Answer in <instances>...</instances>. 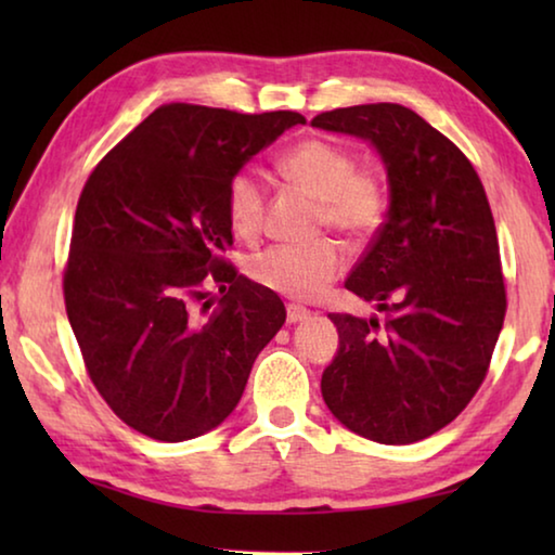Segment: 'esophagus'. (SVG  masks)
I'll use <instances>...</instances> for the list:
<instances>
[{
	"label": "esophagus",
	"instance_id": "34e87169",
	"mask_svg": "<svg viewBox=\"0 0 555 555\" xmlns=\"http://www.w3.org/2000/svg\"><path fill=\"white\" fill-rule=\"evenodd\" d=\"M308 315H311V311H308V308H304V306H298V304L286 306V321L288 323H300V321H306Z\"/></svg>",
	"mask_w": 555,
	"mask_h": 555
}]
</instances>
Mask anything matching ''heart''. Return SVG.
<instances>
[{"label":"heart","instance_id":"obj_1","mask_svg":"<svg viewBox=\"0 0 555 555\" xmlns=\"http://www.w3.org/2000/svg\"><path fill=\"white\" fill-rule=\"evenodd\" d=\"M279 173L318 198V220L350 240H364L387 218V191L374 173L357 171L345 149L306 139L279 158ZM228 215L240 234H255L264 220L267 188L251 166L234 171L228 183ZM345 255L331 240L274 244L249 259V276L291 298H315L345 271Z\"/></svg>","mask_w":555,"mask_h":555}]
</instances>
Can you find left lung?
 Returning <instances> with one entry per match:
<instances>
[{
	"label": "left lung",
	"mask_w": 555,
	"mask_h": 555,
	"mask_svg": "<svg viewBox=\"0 0 555 555\" xmlns=\"http://www.w3.org/2000/svg\"><path fill=\"white\" fill-rule=\"evenodd\" d=\"M311 125L370 142L389 178L387 220L345 281L387 315L331 313L340 347L323 399L357 436L416 443L448 426L490 370L506 313L490 203L467 156L409 107H340Z\"/></svg>",
	"instance_id": "8db88e82"
}]
</instances>
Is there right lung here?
<instances>
[{"instance_id":"right-lung-1","label":"right lung","mask_w":555,"mask_h":555,"mask_svg":"<svg viewBox=\"0 0 555 555\" xmlns=\"http://www.w3.org/2000/svg\"><path fill=\"white\" fill-rule=\"evenodd\" d=\"M306 125L171 102L102 158L82 188L63 271L65 313L92 384L139 434L198 438L230 416L286 321L271 288L237 274L228 183ZM208 283L221 296L210 299Z\"/></svg>"}]
</instances>
